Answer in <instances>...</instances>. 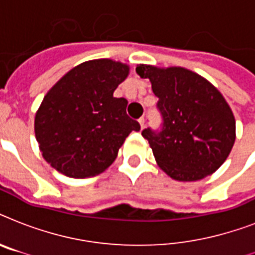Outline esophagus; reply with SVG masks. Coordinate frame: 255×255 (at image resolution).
<instances>
[{
  "label": "esophagus",
  "mask_w": 255,
  "mask_h": 255,
  "mask_svg": "<svg viewBox=\"0 0 255 255\" xmlns=\"http://www.w3.org/2000/svg\"><path fill=\"white\" fill-rule=\"evenodd\" d=\"M139 124H140V129H144V127H145V120H144V118H140Z\"/></svg>",
  "instance_id": "esophagus-1"
}]
</instances>
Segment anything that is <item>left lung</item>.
<instances>
[{
    "instance_id": "left-lung-1",
    "label": "left lung",
    "mask_w": 255,
    "mask_h": 255,
    "mask_svg": "<svg viewBox=\"0 0 255 255\" xmlns=\"http://www.w3.org/2000/svg\"><path fill=\"white\" fill-rule=\"evenodd\" d=\"M149 79L163 115V129L141 132L157 165L178 181H197L228 159L236 140V119L222 94L209 81L184 67L137 65Z\"/></svg>"
}]
</instances>
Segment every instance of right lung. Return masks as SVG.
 I'll return each instance as SVG.
<instances>
[{
    "label": "right lung",
    "instance_id": "right-lung-1",
    "mask_svg": "<svg viewBox=\"0 0 255 255\" xmlns=\"http://www.w3.org/2000/svg\"><path fill=\"white\" fill-rule=\"evenodd\" d=\"M129 66L94 59L75 66L50 88L38 108L34 132L43 159L67 177H92L107 169L140 124L128 118L114 91Z\"/></svg>",
    "mask_w": 255,
    "mask_h": 255
}]
</instances>
